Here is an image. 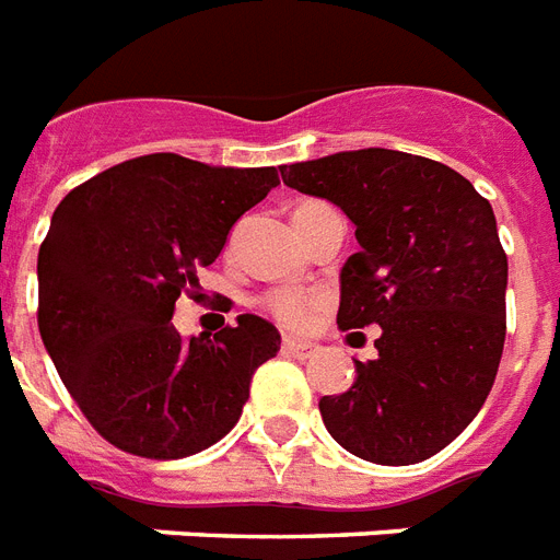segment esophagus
Instances as JSON below:
<instances>
[{
	"label": "esophagus",
	"instance_id": "esophagus-1",
	"mask_svg": "<svg viewBox=\"0 0 560 560\" xmlns=\"http://www.w3.org/2000/svg\"><path fill=\"white\" fill-rule=\"evenodd\" d=\"M280 350H283L285 355H292V358H308L312 352H315V347H312V343H306V341H298V338H283Z\"/></svg>",
	"mask_w": 560,
	"mask_h": 560
}]
</instances>
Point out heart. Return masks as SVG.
I'll return each mask as SVG.
<instances>
[{
  "label": "heart",
  "instance_id": "1",
  "mask_svg": "<svg viewBox=\"0 0 560 560\" xmlns=\"http://www.w3.org/2000/svg\"><path fill=\"white\" fill-rule=\"evenodd\" d=\"M317 205L324 202H303L294 213L317 208ZM262 306H266V312L275 317L277 324L292 326V329H303V326H308L317 317V312L324 306V298H317V294L312 292H301V289H275V292H268L266 298H262Z\"/></svg>",
  "mask_w": 560,
  "mask_h": 560
}]
</instances>
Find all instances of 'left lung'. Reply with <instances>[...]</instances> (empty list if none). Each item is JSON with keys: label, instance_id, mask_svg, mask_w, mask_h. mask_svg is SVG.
I'll return each instance as SVG.
<instances>
[{"label": "left lung", "instance_id": "1", "mask_svg": "<svg viewBox=\"0 0 560 560\" xmlns=\"http://www.w3.org/2000/svg\"><path fill=\"white\" fill-rule=\"evenodd\" d=\"M280 173L355 225L338 329L382 326L378 358L355 361L350 390L320 399L326 431L366 463L440 454L489 399L506 341L509 262L489 199L440 161L378 147Z\"/></svg>", "mask_w": 560, "mask_h": 560}]
</instances>
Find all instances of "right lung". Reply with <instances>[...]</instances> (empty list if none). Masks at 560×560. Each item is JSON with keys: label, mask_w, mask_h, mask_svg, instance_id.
I'll list each match as a JSON object with an SVG mask.
<instances>
[{"label": "right lung", "mask_w": 560, "mask_h": 560, "mask_svg": "<svg viewBox=\"0 0 560 560\" xmlns=\"http://www.w3.org/2000/svg\"><path fill=\"white\" fill-rule=\"evenodd\" d=\"M280 185L275 167H208L138 155L74 187L39 245L37 324L66 390L115 448L182 459L243 416L280 332L240 315L213 338L170 324L245 210Z\"/></svg>", "instance_id": "1"}]
</instances>
